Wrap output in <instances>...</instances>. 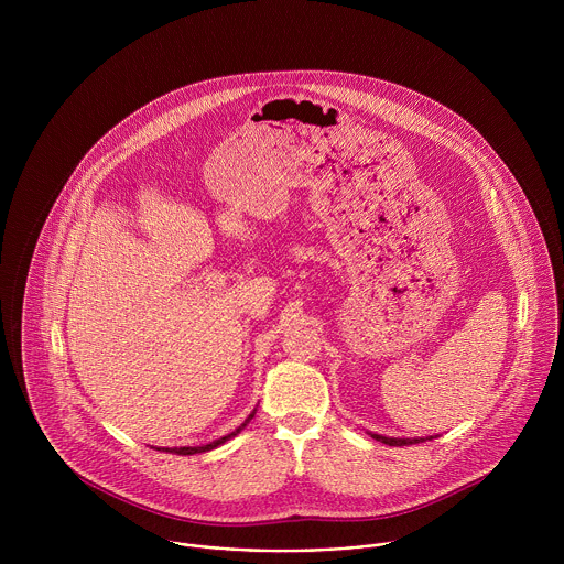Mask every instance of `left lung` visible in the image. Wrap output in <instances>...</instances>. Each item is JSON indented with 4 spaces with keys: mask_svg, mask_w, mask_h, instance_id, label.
Masks as SVG:
<instances>
[{
    "mask_svg": "<svg viewBox=\"0 0 564 564\" xmlns=\"http://www.w3.org/2000/svg\"><path fill=\"white\" fill-rule=\"evenodd\" d=\"M377 442L381 444H388V446H409V444H420V442H426V440H433V437H415V440H409V437H383V435H372Z\"/></svg>",
    "mask_w": 564,
    "mask_h": 564,
    "instance_id": "obj_1",
    "label": "left lung"
}]
</instances>
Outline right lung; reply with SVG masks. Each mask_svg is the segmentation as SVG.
<instances>
[{"label":"right lung","instance_id":"obj_1","mask_svg":"<svg viewBox=\"0 0 564 564\" xmlns=\"http://www.w3.org/2000/svg\"><path fill=\"white\" fill-rule=\"evenodd\" d=\"M254 413L257 411H252V415L243 422V424H240L236 431H231L229 435H225V437H220V440H214V442H209V444H205V446H181V448H165L167 453H176V455H196V453H205V451H212V448H216V446H220V444H225L227 440H231L234 435H238L240 431H243L248 424H250V420L254 417ZM160 451V448H158Z\"/></svg>","mask_w":564,"mask_h":564}]
</instances>
